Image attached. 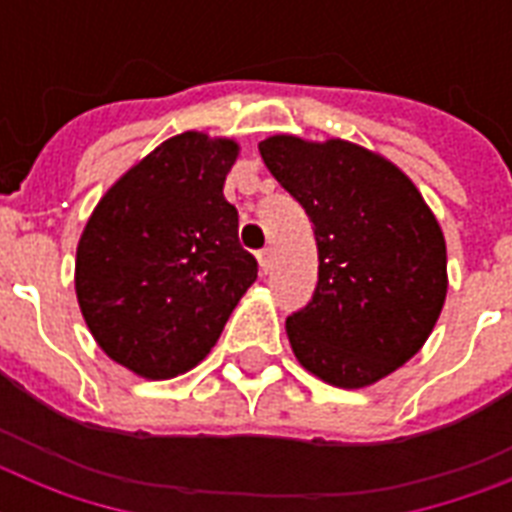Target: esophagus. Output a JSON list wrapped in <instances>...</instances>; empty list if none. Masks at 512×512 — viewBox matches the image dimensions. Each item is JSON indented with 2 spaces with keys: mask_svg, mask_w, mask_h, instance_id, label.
Returning a JSON list of instances; mask_svg holds the SVG:
<instances>
[{
  "mask_svg": "<svg viewBox=\"0 0 512 512\" xmlns=\"http://www.w3.org/2000/svg\"><path fill=\"white\" fill-rule=\"evenodd\" d=\"M257 263H260V271H263V273L271 271V265H273L271 249H260V252H257Z\"/></svg>",
  "mask_w": 512,
  "mask_h": 512,
  "instance_id": "34e87169",
  "label": "esophagus"
}]
</instances>
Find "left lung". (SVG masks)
I'll return each mask as SVG.
<instances>
[{"mask_svg":"<svg viewBox=\"0 0 512 512\" xmlns=\"http://www.w3.org/2000/svg\"><path fill=\"white\" fill-rule=\"evenodd\" d=\"M271 175L311 217L319 284L287 319L297 361L335 388H366L425 345L446 300V241L417 185L348 140L273 135Z\"/></svg>","mask_w":512,"mask_h":512,"instance_id":"obj_1","label":"left lung"}]
</instances>
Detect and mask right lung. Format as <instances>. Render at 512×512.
<instances>
[{"label": "right lung", "instance_id": "obj_1", "mask_svg": "<svg viewBox=\"0 0 512 512\" xmlns=\"http://www.w3.org/2000/svg\"><path fill=\"white\" fill-rule=\"evenodd\" d=\"M231 138L183 132L124 172L76 247V300L108 358L146 380L201 364L257 279L223 196Z\"/></svg>", "mask_w": 512, "mask_h": 512}]
</instances>
